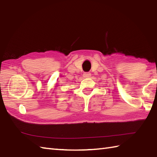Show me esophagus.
<instances>
[{
    "instance_id": "1",
    "label": "esophagus",
    "mask_w": 157,
    "mask_h": 157,
    "mask_svg": "<svg viewBox=\"0 0 157 157\" xmlns=\"http://www.w3.org/2000/svg\"><path fill=\"white\" fill-rule=\"evenodd\" d=\"M90 75H91V74L89 72H85L83 74V77H84V78H89V77H90Z\"/></svg>"
}]
</instances>
